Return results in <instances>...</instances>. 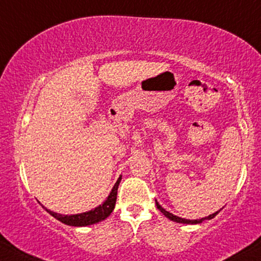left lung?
<instances>
[{"label":"left lung","mask_w":261,"mask_h":261,"mask_svg":"<svg viewBox=\"0 0 261 261\" xmlns=\"http://www.w3.org/2000/svg\"><path fill=\"white\" fill-rule=\"evenodd\" d=\"M155 204H156V208H158L159 210H161V212L163 213V214H164V215L166 216V218H169V219H170V220H172V221L181 222V224H199V222H202V221H204V220H210V219L214 218V216H215L216 214H218L219 212H220V210H219V212L214 213V214H212V215H209V216H205V218L198 219V220H187V219L178 218V216L174 215V214H171V213H169V212H166V210H165L164 208H162V206L159 205V203L156 202V200H155Z\"/></svg>","instance_id":"left-lung-1"}]
</instances>
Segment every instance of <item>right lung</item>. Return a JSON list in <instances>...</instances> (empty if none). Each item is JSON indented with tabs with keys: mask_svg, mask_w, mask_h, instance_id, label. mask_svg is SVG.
Returning <instances> with one entry per match:
<instances>
[{
	"mask_svg": "<svg viewBox=\"0 0 261 261\" xmlns=\"http://www.w3.org/2000/svg\"><path fill=\"white\" fill-rule=\"evenodd\" d=\"M121 181V176L118 178V181L115 182L114 187H113L111 194L108 196V198L106 199V202L102 204V205L97 206L93 210H90V212L81 213V214H75V215H61L57 214V213H53L51 210L46 209L47 212L51 214L53 218H56L63 224L69 225V226H87L96 224V222H99L105 219L108 218L111 215V213L114 210L115 202H117V194H118V187L119 184Z\"/></svg>",
	"mask_w": 261,
	"mask_h": 261,
	"instance_id": "obj_1",
	"label": "right lung"
}]
</instances>
